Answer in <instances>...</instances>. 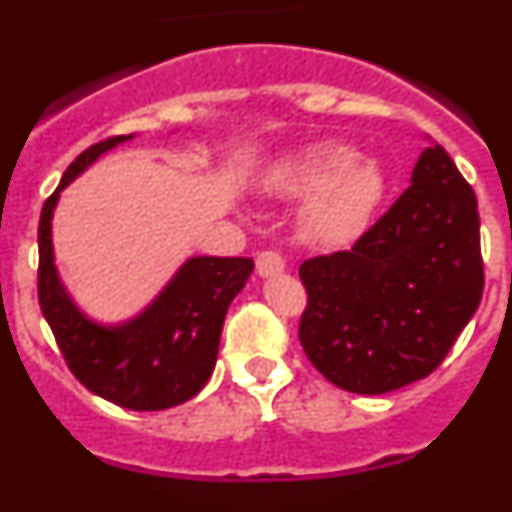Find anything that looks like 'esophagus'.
I'll use <instances>...</instances> for the list:
<instances>
[{
	"label": "esophagus",
	"mask_w": 512,
	"mask_h": 512,
	"mask_svg": "<svg viewBox=\"0 0 512 512\" xmlns=\"http://www.w3.org/2000/svg\"><path fill=\"white\" fill-rule=\"evenodd\" d=\"M256 271H259V277H274V274H282L284 259L277 251H261L259 259H256Z\"/></svg>",
	"instance_id": "esophagus-1"
}]
</instances>
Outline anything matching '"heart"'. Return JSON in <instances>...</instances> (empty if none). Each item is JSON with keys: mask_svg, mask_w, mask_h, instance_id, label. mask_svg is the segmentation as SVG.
I'll return each instance as SVG.
<instances>
[{"mask_svg": "<svg viewBox=\"0 0 512 512\" xmlns=\"http://www.w3.org/2000/svg\"><path fill=\"white\" fill-rule=\"evenodd\" d=\"M269 187L287 197L315 194L305 212V230L320 243H343L372 223L387 179L374 161H359L354 148L320 143L279 164Z\"/></svg>", "mask_w": 512, "mask_h": 512, "instance_id": "heart-1", "label": "heart"}]
</instances>
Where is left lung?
I'll return each instance as SVG.
<instances>
[{"mask_svg":"<svg viewBox=\"0 0 512 512\" xmlns=\"http://www.w3.org/2000/svg\"><path fill=\"white\" fill-rule=\"evenodd\" d=\"M300 343L328 382L384 395L446 359L485 289L477 197L441 146L348 251L302 261Z\"/></svg>","mask_w":512,"mask_h":512,"instance_id":"8db88e82","label":"left lung"}]
</instances>
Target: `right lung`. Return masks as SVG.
<instances>
[{
  "label": "right lung",
  "instance_id": "1",
  "mask_svg": "<svg viewBox=\"0 0 512 512\" xmlns=\"http://www.w3.org/2000/svg\"><path fill=\"white\" fill-rule=\"evenodd\" d=\"M128 138H104L79 153L45 200L38 225V302L63 361L89 392L128 410H166L192 400L210 379L225 312L246 287L253 261L246 256H197L130 323L104 328L84 318L58 282L51 217L61 189Z\"/></svg>",
  "mask_w": 512,
  "mask_h": 512
}]
</instances>
